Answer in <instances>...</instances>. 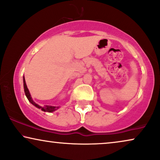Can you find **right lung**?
I'll list each match as a JSON object with an SVG mask.
<instances>
[{
  "mask_svg": "<svg viewBox=\"0 0 160 160\" xmlns=\"http://www.w3.org/2000/svg\"><path fill=\"white\" fill-rule=\"evenodd\" d=\"M23 87H24V92H25V94H26V98H28V100H29V101L30 102H31L32 104H33L34 106L37 107V108H41L42 111H43V112H54V111L57 110V109L59 108V107L50 106H44L43 107H40L39 105L36 104L35 102L33 101V100H32V98H31V95H30L29 90H28V88H27V86H26V81H25V78H24V77H23Z\"/></svg>",
  "mask_w": 160,
  "mask_h": 160,
  "instance_id": "right-lung-1",
  "label": "right lung"
}]
</instances>
